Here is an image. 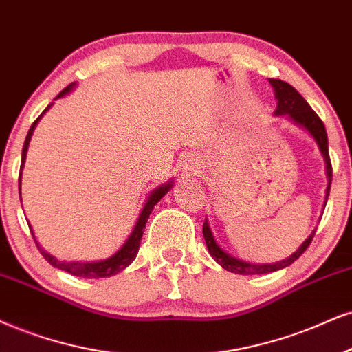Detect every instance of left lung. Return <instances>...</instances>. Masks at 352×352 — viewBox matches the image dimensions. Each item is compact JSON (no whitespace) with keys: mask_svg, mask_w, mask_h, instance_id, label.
Wrapping results in <instances>:
<instances>
[{"mask_svg":"<svg viewBox=\"0 0 352 352\" xmlns=\"http://www.w3.org/2000/svg\"><path fill=\"white\" fill-rule=\"evenodd\" d=\"M269 83L272 85V88L276 91V98H277L276 116L289 114L290 119H294L297 124L303 125V127L309 130L311 135L315 137L316 143H318L320 150H322V155L324 158V163H327V175H328L327 201H328L329 188H331V179H333V168H331V160H329V153H328V135H327V129H324L323 120L320 119L318 114L311 109L310 104L302 98V94L298 93L294 86H290L289 83H285V81L282 80H274V78H271ZM327 201H324V204H327ZM202 233H204V238H206L207 248H209V253L212 254V258H214L223 269H227V271L235 272V274H243V276L266 274V272H272V271H277V269L290 266V264L297 261V259L305 253V250L309 248L311 240H314L315 236V232H314L305 241H303L300 248L290 256L289 259H285V261H280L277 264H263V266H259V264H250V263L240 261V259H235L233 256L225 253V251L215 243L214 235H212L207 220L204 222Z\"/></svg>","mask_w":352,"mask_h":352,"instance_id":"8db88e82","label":"left lung"}]
</instances>
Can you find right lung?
Segmentation results:
<instances>
[{
  "instance_id": "obj_1",
  "label": "right lung",
  "mask_w": 352,
  "mask_h": 352,
  "mask_svg": "<svg viewBox=\"0 0 352 352\" xmlns=\"http://www.w3.org/2000/svg\"><path fill=\"white\" fill-rule=\"evenodd\" d=\"M72 88H73V83L68 85L63 91H60L58 96H56V98L65 96V94H67ZM49 107L50 106H47V109H49ZM45 111H43V112H45ZM43 112H42V114H43ZM42 114L38 116L36 120H34V124L30 125V129H29V132H28V137H25V142H24V146H23V162H21V169H23V164H24V160H25V153H28L29 140H30V137H32L34 129H36V125L38 122V119H41V117H42ZM169 188H171V183H168L166 186H163V188H158L156 190H153V194H151V196L148 197V201H146L145 207H143L140 217H138V222L135 225V228H133L132 235L129 236V240L125 241V245L122 246V248L117 251V253L112 256V258L106 259V261H98V263H67V261H58V259L54 258V256H50L49 253H47L45 250H42L41 245H38L37 240H36L37 248H38V251H41V254L43 256V258L47 259V263H50L52 266L62 269V271L70 272V274H73V276L88 277V279H99V277L114 276V274H117V272H120V271H122V269L127 267L129 264L137 258L138 248H140V240H142V235H143V230H145V225H146V222H148V217L151 214V210H153V207L160 202V199H162L164 194L168 192ZM19 196H21V173H19ZM32 236H34V233H32ZM34 238H36V236H34Z\"/></svg>"
}]
</instances>
